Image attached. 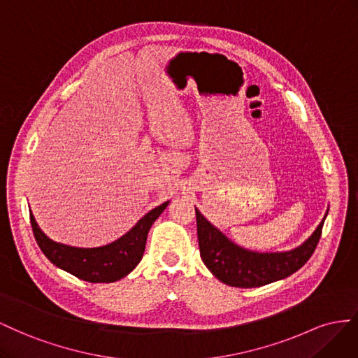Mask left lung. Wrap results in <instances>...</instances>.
Returning <instances> with one entry per match:
<instances>
[{
	"label": "left lung",
	"mask_w": 358,
	"mask_h": 358,
	"mask_svg": "<svg viewBox=\"0 0 358 358\" xmlns=\"http://www.w3.org/2000/svg\"><path fill=\"white\" fill-rule=\"evenodd\" d=\"M195 211L201 259L220 282L236 288H258L288 278L301 268L316 249L325 219L310 238L297 249L280 253H258L234 244L196 208Z\"/></svg>",
	"instance_id": "1"
}]
</instances>
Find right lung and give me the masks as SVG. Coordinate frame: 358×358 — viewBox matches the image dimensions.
I'll return each mask as SVG.
<instances>
[{"label":"right lung","mask_w":358,"mask_h":358,"mask_svg":"<svg viewBox=\"0 0 358 358\" xmlns=\"http://www.w3.org/2000/svg\"><path fill=\"white\" fill-rule=\"evenodd\" d=\"M169 201L147 213L126 236L108 246L94 249L71 248L48 238L38 228L33 214H29L36 241L45 257L61 270L91 283L117 282L134 270L145 250V243L151 224L168 207Z\"/></svg>","instance_id":"1"}]
</instances>
